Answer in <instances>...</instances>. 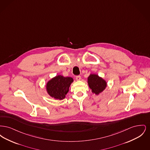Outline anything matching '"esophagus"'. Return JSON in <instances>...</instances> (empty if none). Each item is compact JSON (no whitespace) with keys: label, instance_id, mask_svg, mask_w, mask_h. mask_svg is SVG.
I'll use <instances>...</instances> for the list:
<instances>
[{"label":"esophagus","instance_id":"34e87169","mask_svg":"<svg viewBox=\"0 0 150 150\" xmlns=\"http://www.w3.org/2000/svg\"><path fill=\"white\" fill-rule=\"evenodd\" d=\"M80 79H81V76H80V75H78V76H76V80H78V81L80 80Z\"/></svg>","mask_w":150,"mask_h":150}]
</instances>
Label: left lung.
Here are the masks:
<instances>
[{"mask_svg": "<svg viewBox=\"0 0 150 150\" xmlns=\"http://www.w3.org/2000/svg\"><path fill=\"white\" fill-rule=\"evenodd\" d=\"M88 83L93 93L98 94L106 87V82L97 75L91 74L88 78Z\"/></svg>", "mask_w": 150, "mask_h": 150, "instance_id": "obj_1", "label": "left lung"}]
</instances>
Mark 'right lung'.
<instances>
[{
  "label": "right lung",
  "mask_w": 150,
  "mask_h": 150,
  "mask_svg": "<svg viewBox=\"0 0 150 150\" xmlns=\"http://www.w3.org/2000/svg\"><path fill=\"white\" fill-rule=\"evenodd\" d=\"M72 82L73 79L71 77L58 75L47 83V92L52 97L57 100H63L69 92V87Z\"/></svg>",
  "instance_id": "right-lung-1"
}]
</instances>
